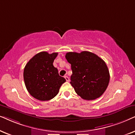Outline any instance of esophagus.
Returning a JSON list of instances; mask_svg holds the SVG:
<instances>
[{
	"label": "esophagus",
	"instance_id": "34e87169",
	"mask_svg": "<svg viewBox=\"0 0 135 135\" xmlns=\"http://www.w3.org/2000/svg\"><path fill=\"white\" fill-rule=\"evenodd\" d=\"M65 80H66V81H70V78L67 76H65Z\"/></svg>",
	"mask_w": 135,
	"mask_h": 135
}]
</instances>
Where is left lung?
<instances>
[{"label":"left lung","mask_w":135,"mask_h":135,"mask_svg":"<svg viewBox=\"0 0 135 135\" xmlns=\"http://www.w3.org/2000/svg\"><path fill=\"white\" fill-rule=\"evenodd\" d=\"M65 58L71 64L70 84L76 94L85 100H94L106 90L110 74L105 62L94 53L70 52Z\"/></svg>","instance_id":"obj_1"}]
</instances>
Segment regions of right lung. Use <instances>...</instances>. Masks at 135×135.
<instances>
[{"label": "right lung", "mask_w": 135, "mask_h": 135, "mask_svg": "<svg viewBox=\"0 0 135 135\" xmlns=\"http://www.w3.org/2000/svg\"><path fill=\"white\" fill-rule=\"evenodd\" d=\"M57 52H41L27 63L23 78L27 90L33 98L42 101L53 99L58 94L62 84L66 81L59 75L53 65Z\"/></svg>", "instance_id": "add662e5"}]
</instances>
